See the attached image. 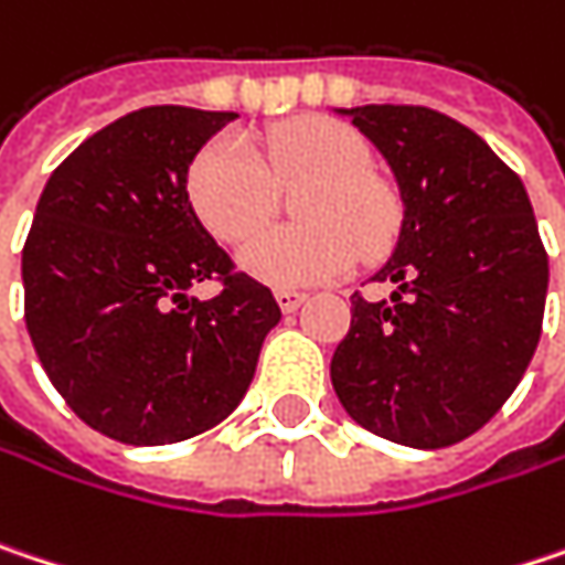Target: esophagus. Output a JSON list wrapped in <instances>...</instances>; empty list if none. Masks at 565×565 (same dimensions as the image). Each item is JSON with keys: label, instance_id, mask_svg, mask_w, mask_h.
Segmentation results:
<instances>
[{"label": "esophagus", "instance_id": "1", "mask_svg": "<svg viewBox=\"0 0 565 565\" xmlns=\"http://www.w3.org/2000/svg\"><path fill=\"white\" fill-rule=\"evenodd\" d=\"M275 297H278V303H281L284 313H294V310L307 300V294H303V290H278Z\"/></svg>", "mask_w": 565, "mask_h": 565}]
</instances>
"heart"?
<instances>
[{"instance_id":"obj_1","label":"heart","mask_w":565,"mask_h":565,"mask_svg":"<svg viewBox=\"0 0 565 565\" xmlns=\"http://www.w3.org/2000/svg\"><path fill=\"white\" fill-rule=\"evenodd\" d=\"M369 168L372 151L359 131L300 119L268 135L265 161L238 135L213 138L190 164L186 196L216 238L245 242L270 218L279 185L310 179L298 212L311 226L263 233L238 255L245 275L287 290L335 281L362 252L379 255L394 242L401 206Z\"/></svg>"}]
</instances>
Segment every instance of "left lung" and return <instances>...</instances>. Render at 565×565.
Listing matches in <instances>:
<instances>
[{"label":"left lung","instance_id":"8db88e82","mask_svg":"<svg viewBox=\"0 0 565 565\" xmlns=\"http://www.w3.org/2000/svg\"><path fill=\"white\" fill-rule=\"evenodd\" d=\"M397 180L404 223L330 362L345 414L391 443L452 446L501 411L540 342L546 248L521 178L462 122L427 106H355Z\"/></svg>","mask_w":565,"mask_h":565}]
</instances>
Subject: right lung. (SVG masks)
<instances>
[{
  "instance_id": "obj_1",
  "label": "right lung",
  "mask_w": 565,
  "mask_h": 565,
  "mask_svg": "<svg viewBox=\"0 0 565 565\" xmlns=\"http://www.w3.org/2000/svg\"><path fill=\"white\" fill-rule=\"evenodd\" d=\"M235 119L148 106L89 135L44 183L22 248L25 327L79 420L164 446L226 420L281 320L196 220L186 171ZM220 280L210 301L185 290Z\"/></svg>"
}]
</instances>
